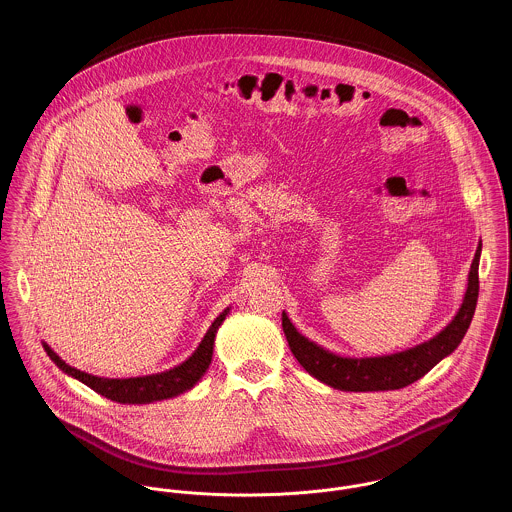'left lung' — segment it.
I'll return each instance as SVG.
<instances>
[{"label":"left lung","mask_w":512,"mask_h":512,"mask_svg":"<svg viewBox=\"0 0 512 512\" xmlns=\"http://www.w3.org/2000/svg\"><path fill=\"white\" fill-rule=\"evenodd\" d=\"M482 244L478 245L474 261L468 272V286L464 293L463 305L455 318L434 336L432 340L414 345L411 349L382 355V357H340L336 353L326 351L315 341L301 336L286 313H282V328L286 340L290 343L293 357L299 361L311 376L330 388L341 391H388L401 390L416 380H420L426 372H430L441 359L451 355L472 322L476 301H478V265H480Z\"/></svg>","instance_id":"obj_1"}]
</instances>
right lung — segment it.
<instances>
[{
	"mask_svg": "<svg viewBox=\"0 0 512 512\" xmlns=\"http://www.w3.org/2000/svg\"><path fill=\"white\" fill-rule=\"evenodd\" d=\"M230 309L222 311L219 317L215 318V322L211 324V328L207 330V334L203 336V340L199 343V347L195 349L194 355L184 361L182 365L174 366L171 370L159 372V374H149V376H138V378H99L92 376L88 372H82L74 366L67 365L48 343H44V349L48 353L49 359L59 366L65 374L73 376L78 382L86 384L88 388L111 399L117 403L124 405H146L153 401H163V399H171L184 391L192 390L195 384L201 380V376L207 372V368L211 365L213 359V345H215V336L219 330L222 320L226 318Z\"/></svg>",
	"mask_w": 512,
	"mask_h": 512,
	"instance_id": "add662e5",
	"label": "right lung"
}]
</instances>
